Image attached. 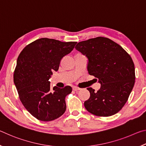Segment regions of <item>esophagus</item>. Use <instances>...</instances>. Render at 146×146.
Instances as JSON below:
<instances>
[{"mask_svg":"<svg viewBox=\"0 0 146 146\" xmlns=\"http://www.w3.org/2000/svg\"><path fill=\"white\" fill-rule=\"evenodd\" d=\"M80 90V88H77V87H73V90L75 91H78V90Z\"/></svg>","mask_w":146,"mask_h":146,"instance_id":"34e87169","label":"esophagus"}]
</instances>
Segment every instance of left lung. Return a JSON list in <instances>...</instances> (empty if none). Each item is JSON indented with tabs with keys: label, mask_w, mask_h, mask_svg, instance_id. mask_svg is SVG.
<instances>
[{
	"label": "left lung",
	"mask_w": 146,
	"mask_h": 146,
	"mask_svg": "<svg viewBox=\"0 0 146 146\" xmlns=\"http://www.w3.org/2000/svg\"><path fill=\"white\" fill-rule=\"evenodd\" d=\"M88 59V71L100 84L97 92L91 88L84 107L92 114L110 117L117 113L129 98L135 84V65L130 55L110 38L98 36L75 46Z\"/></svg>",
	"instance_id": "1"
}]
</instances>
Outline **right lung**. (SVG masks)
Wrapping results in <instances>:
<instances>
[{"mask_svg":"<svg viewBox=\"0 0 146 146\" xmlns=\"http://www.w3.org/2000/svg\"><path fill=\"white\" fill-rule=\"evenodd\" d=\"M76 43L42 38L28 44L20 53L14 83L24 108L38 120H55L66 111L65 98L72 88L55 86L52 89L49 79L54 71H58L61 59L73 50Z\"/></svg>","mask_w":146,"mask_h":146,"instance_id":"add662e5","label":"right lung"}]
</instances>
